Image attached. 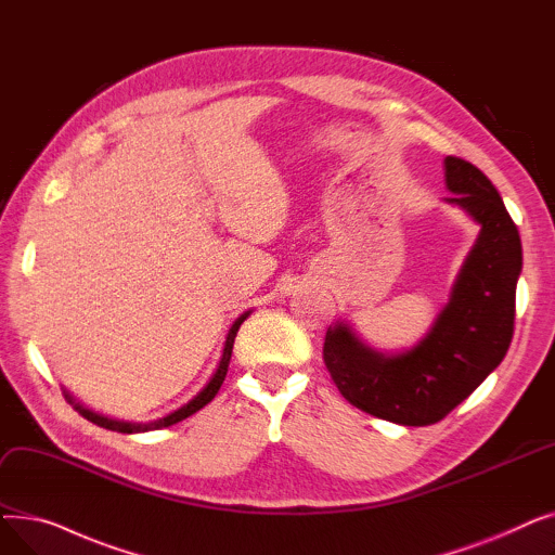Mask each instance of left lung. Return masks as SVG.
I'll return each instance as SVG.
<instances>
[{
	"label": "left lung",
	"mask_w": 555,
	"mask_h": 555,
	"mask_svg": "<svg viewBox=\"0 0 555 555\" xmlns=\"http://www.w3.org/2000/svg\"><path fill=\"white\" fill-rule=\"evenodd\" d=\"M446 182L479 224L427 337L402 356L366 348L346 324L328 328L324 364L339 393L358 410L398 425L443 421L504 360L515 328V287L521 272L519 231L486 175L461 157H446Z\"/></svg>",
	"instance_id": "obj_1"
}]
</instances>
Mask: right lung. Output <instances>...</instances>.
Returning a JSON list of instances; mask_svg holds the SVG:
<instances>
[{
	"instance_id": "obj_1",
	"label": "right lung",
	"mask_w": 555,
	"mask_h": 555,
	"mask_svg": "<svg viewBox=\"0 0 555 555\" xmlns=\"http://www.w3.org/2000/svg\"><path fill=\"white\" fill-rule=\"evenodd\" d=\"M247 314H249V312L241 314V317L236 319V322H233V326H231V331H229V335H227V341H224V351H222V358H220V366H218V371L214 373L209 385L204 387L191 402H186L184 406H180L178 412H172V414H168V416H164V418H159V421H151V423H124V421H112V418H105V416H99V414H94V412H90V410H85V406H80L78 402L72 400L69 393H65V398L74 404V410H76L82 418H87V421L99 425V427H105V429H112V431H121V434L151 431V429H159V427H168V425L180 423V421L193 416L195 412H199L204 404H209V402L216 398L218 389H220L222 383H224L227 369H229V360H231V351H233V339H236V333H238L241 324L247 319Z\"/></svg>"
}]
</instances>
